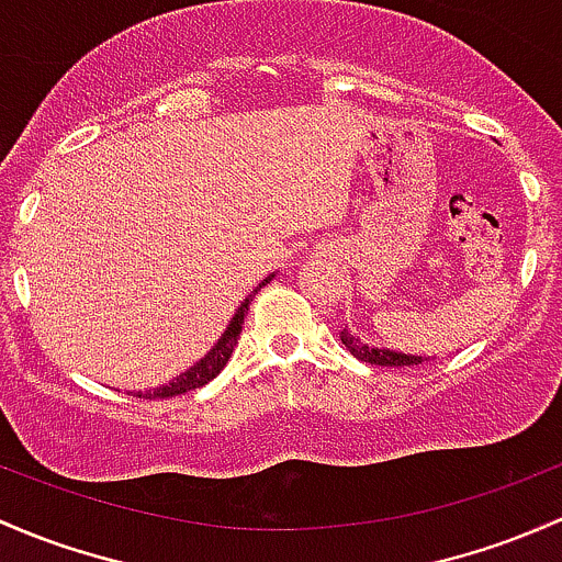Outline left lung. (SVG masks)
<instances>
[{
    "label": "left lung",
    "mask_w": 562,
    "mask_h": 562,
    "mask_svg": "<svg viewBox=\"0 0 562 562\" xmlns=\"http://www.w3.org/2000/svg\"><path fill=\"white\" fill-rule=\"evenodd\" d=\"M341 345L347 347V350L352 352L358 360H366V363H374V366H417L423 363V356H406V352H398V350H385V347H369L363 345V341L358 339V336H352V330H341Z\"/></svg>",
    "instance_id": "left-lung-1"
}]
</instances>
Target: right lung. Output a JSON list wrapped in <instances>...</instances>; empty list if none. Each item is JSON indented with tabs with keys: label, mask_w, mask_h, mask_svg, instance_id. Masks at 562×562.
Wrapping results in <instances>:
<instances>
[{
	"label": "right lung",
	"mask_w": 562,
	"mask_h": 562,
	"mask_svg": "<svg viewBox=\"0 0 562 562\" xmlns=\"http://www.w3.org/2000/svg\"><path fill=\"white\" fill-rule=\"evenodd\" d=\"M271 280H274V274L266 277L261 285H258L256 291L250 293V296L241 301L239 310H236L232 321H228L226 330H223V334H221V339H217L215 345H212V350L206 352L202 360H196V363H193L191 369L182 371L180 376H175V380L167 382V385L153 387V390H142V393H137L139 398H172V395L191 393V390L202 387V385H206V382L215 380V376L223 371V366L228 363V358H232V352H234V347H236V339H239V334H241V323H245V315H247V310H250L252 299H256V293L261 291L266 282H271Z\"/></svg>",
	"instance_id": "add662e5"
}]
</instances>
